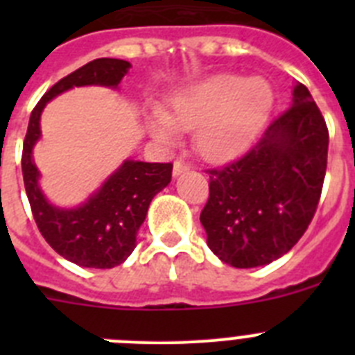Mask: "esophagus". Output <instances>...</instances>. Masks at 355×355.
<instances>
[{
    "label": "esophagus",
    "mask_w": 355,
    "mask_h": 355,
    "mask_svg": "<svg viewBox=\"0 0 355 355\" xmlns=\"http://www.w3.org/2000/svg\"><path fill=\"white\" fill-rule=\"evenodd\" d=\"M188 171V165L184 162H181V159H178V162H174V168H172V174H174V178H178V175H181L183 172Z\"/></svg>",
    "instance_id": "esophagus-1"
}]
</instances>
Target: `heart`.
<instances>
[{"label":"heart","mask_w":355,"mask_h":355,"mask_svg":"<svg viewBox=\"0 0 355 355\" xmlns=\"http://www.w3.org/2000/svg\"><path fill=\"white\" fill-rule=\"evenodd\" d=\"M274 105L270 85L261 78L220 74L190 87L172 99L168 112L147 119L153 139L172 146L178 131H193L200 156L222 162L238 156L258 137Z\"/></svg>","instance_id":"heart-1"}]
</instances>
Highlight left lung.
<instances>
[{"label":"left lung","mask_w":355,"mask_h":355,"mask_svg":"<svg viewBox=\"0 0 355 355\" xmlns=\"http://www.w3.org/2000/svg\"><path fill=\"white\" fill-rule=\"evenodd\" d=\"M329 131L302 83L290 108L266 128L245 155L209 174L200 213L206 241L234 268L275 261L306 233L327 168Z\"/></svg>","instance_id":"left-lung-1"}]
</instances>
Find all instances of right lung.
<instances>
[{
    "label": "right lung",
    "instance_id": "right-lung-1",
    "mask_svg": "<svg viewBox=\"0 0 355 355\" xmlns=\"http://www.w3.org/2000/svg\"><path fill=\"white\" fill-rule=\"evenodd\" d=\"M131 64L119 58H97L55 83L31 112L23 144V180L31 213L40 234L62 258L85 268H114L137 247L150 200L171 183L172 163L124 159L121 167L76 208H60L44 196L33 147L42 137L40 115L56 96L74 87L117 89Z\"/></svg>",
    "mask_w": 355,
    "mask_h": 355
}]
</instances>
